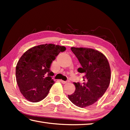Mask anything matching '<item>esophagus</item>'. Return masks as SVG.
Instances as JSON below:
<instances>
[{
    "mask_svg": "<svg viewBox=\"0 0 130 130\" xmlns=\"http://www.w3.org/2000/svg\"><path fill=\"white\" fill-rule=\"evenodd\" d=\"M60 81H61V82L62 83V84H66V83H67L68 82H69V81H63V80H61Z\"/></svg>",
    "mask_w": 130,
    "mask_h": 130,
    "instance_id": "1",
    "label": "esophagus"
}]
</instances>
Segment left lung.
<instances>
[{"instance_id": "8db88e82", "label": "left lung", "mask_w": 130, "mask_h": 130, "mask_svg": "<svg viewBox=\"0 0 130 130\" xmlns=\"http://www.w3.org/2000/svg\"><path fill=\"white\" fill-rule=\"evenodd\" d=\"M81 65L77 71L83 73L84 83H74L76 90L68 98L76 106L85 108L102 98L111 80L109 62L104 54L89 48L71 47Z\"/></svg>"}]
</instances>
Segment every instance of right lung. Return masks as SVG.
<instances>
[{
    "instance_id": "add662e5",
    "label": "right lung",
    "mask_w": 130,
    "mask_h": 130,
    "mask_svg": "<svg viewBox=\"0 0 130 130\" xmlns=\"http://www.w3.org/2000/svg\"><path fill=\"white\" fill-rule=\"evenodd\" d=\"M62 46L45 44L28 49L19 59L16 67V79L21 93L31 102L45 99L54 83L51 63L60 52Z\"/></svg>"
}]
</instances>
